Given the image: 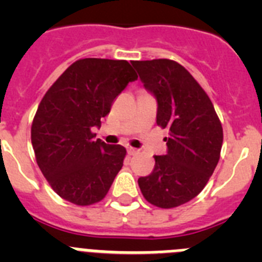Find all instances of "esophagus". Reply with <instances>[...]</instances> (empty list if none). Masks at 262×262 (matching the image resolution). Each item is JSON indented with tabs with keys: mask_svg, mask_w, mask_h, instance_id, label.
<instances>
[{
	"mask_svg": "<svg viewBox=\"0 0 262 262\" xmlns=\"http://www.w3.org/2000/svg\"><path fill=\"white\" fill-rule=\"evenodd\" d=\"M136 152H138V149H136V148H133V147H127V154H128L129 156H133V155H135Z\"/></svg>",
	"mask_w": 262,
	"mask_h": 262,
	"instance_id": "esophagus-1",
	"label": "esophagus"
}]
</instances>
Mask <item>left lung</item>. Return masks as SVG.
Listing matches in <instances>:
<instances>
[{"label": "left lung", "instance_id": "8db88e82", "mask_svg": "<svg viewBox=\"0 0 262 262\" xmlns=\"http://www.w3.org/2000/svg\"><path fill=\"white\" fill-rule=\"evenodd\" d=\"M156 98L157 126L169 129L166 154L155 156L149 176L138 180L145 200L161 209L189 202L202 191L221 157L223 128L209 96L193 76L168 59L133 61Z\"/></svg>", "mask_w": 262, "mask_h": 262}]
</instances>
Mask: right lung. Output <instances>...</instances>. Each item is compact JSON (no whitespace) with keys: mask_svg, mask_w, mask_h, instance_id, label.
I'll list each match as a JSON object with an SVG mask.
<instances>
[{"mask_svg":"<svg viewBox=\"0 0 262 262\" xmlns=\"http://www.w3.org/2000/svg\"><path fill=\"white\" fill-rule=\"evenodd\" d=\"M138 78L126 60L81 59L48 89L36 110L31 143L55 193L78 206L103 200L126 156L92 133L128 82Z\"/></svg>","mask_w":262,"mask_h":262,"instance_id":"1","label":"right lung"}]
</instances>
